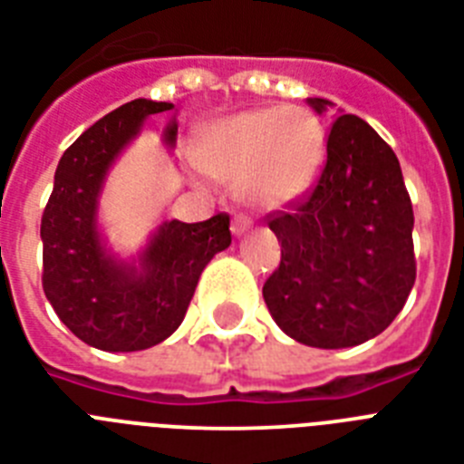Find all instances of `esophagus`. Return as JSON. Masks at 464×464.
I'll list each match as a JSON object with an SVG mask.
<instances>
[{"label":"esophagus","mask_w":464,"mask_h":464,"mask_svg":"<svg viewBox=\"0 0 464 464\" xmlns=\"http://www.w3.org/2000/svg\"><path fill=\"white\" fill-rule=\"evenodd\" d=\"M231 231H233V236H245V233L250 231V219H247V217H236V219L231 221Z\"/></svg>","instance_id":"34e87169"}]
</instances>
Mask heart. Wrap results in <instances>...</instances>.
<instances>
[{"label":"heart","mask_w":464,"mask_h":464,"mask_svg":"<svg viewBox=\"0 0 464 464\" xmlns=\"http://www.w3.org/2000/svg\"><path fill=\"white\" fill-rule=\"evenodd\" d=\"M326 157V130L303 107L240 111L202 130L195 147L199 169L212 179L236 180L255 209H281L303 198Z\"/></svg>","instance_id":"b5f03b06"}]
</instances>
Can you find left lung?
<instances>
[{
  "label": "left lung",
  "mask_w": 464,
  "mask_h": 464,
  "mask_svg": "<svg viewBox=\"0 0 464 464\" xmlns=\"http://www.w3.org/2000/svg\"><path fill=\"white\" fill-rule=\"evenodd\" d=\"M317 114L329 100H307ZM412 202L401 161L360 116L338 114L317 186L271 217L281 265L262 295L278 329L312 348H353L379 336L415 285Z\"/></svg>",
  "instance_id": "1"
}]
</instances>
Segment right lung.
<instances>
[{"mask_svg": "<svg viewBox=\"0 0 464 464\" xmlns=\"http://www.w3.org/2000/svg\"><path fill=\"white\" fill-rule=\"evenodd\" d=\"M171 102L133 100L114 109L63 152L44 207L43 288L56 317L97 350L133 353L167 341L186 317L199 274L231 245L228 214L186 224L161 221L135 257H119L100 226L109 169L140 135L147 116ZM171 119L161 140L176 147Z\"/></svg>", "mask_w": 464, "mask_h": 464, "instance_id": "1", "label": "right lung"}]
</instances>
